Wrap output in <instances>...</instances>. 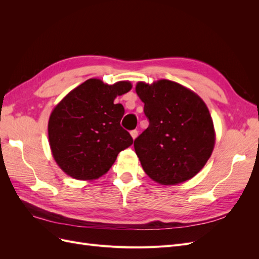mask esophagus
Masks as SVG:
<instances>
[{
    "label": "esophagus",
    "mask_w": 259,
    "mask_h": 259,
    "mask_svg": "<svg viewBox=\"0 0 259 259\" xmlns=\"http://www.w3.org/2000/svg\"><path fill=\"white\" fill-rule=\"evenodd\" d=\"M131 136L133 137V139H135L138 136V131H136V130L131 131Z\"/></svg>",
    "instance_id": "obj_1"
}]
</instances>
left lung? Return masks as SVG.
I'll use <instances>...</instances> for the list:
<instances>
[{
    "instance_id": "8db88e82",
    "label": "left lung",
    "mask_w": 259,
    "mask_h": 259,
    "mask_svg": "<svg viewBox=\"0 0 259 259\" xmlns=\"http://www.w3.org/2000/svg\"><path fill=\"white\" fill-rule=\"evenodd\" d=\"M149 126L134 142L145 173L161 185H177L205 165L215 145L214 124L197 94L168 80L138 82Z\"/></svg>"
}]
</instances>
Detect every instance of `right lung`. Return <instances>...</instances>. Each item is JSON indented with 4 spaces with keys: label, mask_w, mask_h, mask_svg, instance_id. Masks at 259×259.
Segmentation results:
<instances>
[{
    "label": "right lung",
    "mask_w": 259,
    "mask_h": 259,
    "mask_svg": "<svg viewBox=\"0 0 259 259\" xmlns=\"http://www.w3.org/2000/svg\"><path fill=\"white\" fill-rule=\"evenodd\" d=\"M131 89L127 81L108 85L90 79L54 108L49 121L50 146L55 161L67 175L97 179L133 144L130 133L120 124L124 108L114 104L116 96Z\"/></svg>",
    "instance_id": "right-lung-1"
}]
</instances>
